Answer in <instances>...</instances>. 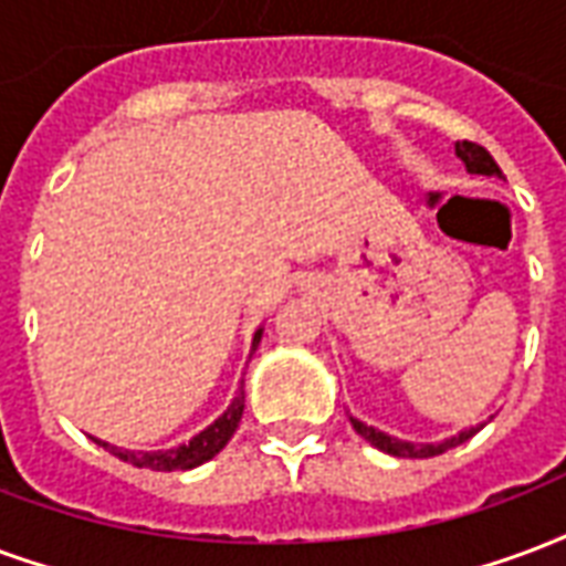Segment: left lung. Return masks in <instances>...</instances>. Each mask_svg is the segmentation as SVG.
Returning a JSON list of instances; mask_svg holds the SVG:
<instances>
[{"instance_id":"8db88e82","label":"left lung","mask_w":566,"mask_h":566,"mask_svg":"<svg viewBox=\"0 0 566 566\" xmlns=\"http://www.w3.org/2000/svg\"><path fill=\"white\" fill-rule=\"evenodd\" d=\"M455 155L462 158V165H464V170H468V174H480V177L504 179L501 167L495 165V158L485 153L483 146L471 144V140H462V144H455ZM350 426L357 429L359 438H366L371 447H378V450H384V453L399 455V459H429V455H441V453H447V450L459 447V443L471 441V438H474V434L483 429L485 422H480V426H471V429H464V432L453 434V438H443V441H438V443L401 441V438H392V434L380 432V429H375V426H366V422L357 420V417H350Z\"/></svg>"}]
</instances>
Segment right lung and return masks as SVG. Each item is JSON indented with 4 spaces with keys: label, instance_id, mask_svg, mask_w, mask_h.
<instances>
[{
    "label": "right lung",
    "instance_id": "1",
    "mask_svg": "<svg viewBox=\"0 0 566 566\" xmlns=\"http://www.w3.org/2000/svg\"><path fill=\"white\" fill-rule=\"evenodd\" d=\"M263 338V326L254 329V338H251V354L258 350ZM242 411H245V392L233 396V401L228 405V411L221 413L219 420L207 426L203 432H198L188 443H179V447H170V450H155V453H134V450H123V447H116V443L98 441V438H92V441L104 447L107 453H113L116 459H123V462L134 464V468H153V471H191V468H198V464L209 462L212 455H219L224 450V443L233 438L237 432V426L242 420Z\"/></svg>",
    "mask_w": 566,
    "mask_h": 566
}]
</instances>
